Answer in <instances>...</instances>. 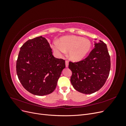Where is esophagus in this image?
<instances>
[{
  "mask_svg": "<svg viewBox=\"0 0 126 126\" xmlns=\"http://www.w3.org/2000/svg\"><path fill=\"white\" fill-rule=\"evenodd\" d=\"M65 64H66V67L67 68L68 67V66H69V62H68V61H66Z\"/></svg>",
  "mask_w": 126,
  "mask_h": 126,
  "instance_id": "esophagus-1",
  "label": "esophagus"
}]
</instances>
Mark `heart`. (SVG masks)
<instances>
[{
	"instance_id": "b5f03b06",
	"label": "heart",
	"mask_w": 126,
	"mask_h": 126,
	"mask_svg": "<svg viewBox=\"0 0 126 126\" xmlns=\"http://www.w3.org/2000/svg\"><path fill=\"white\" fill-rule=\"evenodd\" d=\"M52 49L58 56H62L68 51V57L72 62L81 61L88 54L91 43L89 40L76 36H64L59 39V43L55 41Z\"/></svg>"
}]
</instances>
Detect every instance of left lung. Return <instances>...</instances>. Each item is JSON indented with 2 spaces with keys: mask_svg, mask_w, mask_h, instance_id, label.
<instances>
[{
  "mask_svg": "<svg viewBox=\"0 0 126 126\" xmlns=\"http://www.w3.org/2000/svg\"><path fill=\"white\" fill-rule=\"evenodd\" d=\"M94 48L86 59L78 63L69 62L72 71L71 84L79 92L91 94L104 85L110 70V57L107 45L95 39Z\"/></svg>",
  "mask_w": 126,
  "mask_h": 126,
  "instance_id": "8db88e82",
  "label": "left lung"
}]
</instances>
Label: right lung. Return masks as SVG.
<instances>
[{
	"label": "right lung",
	"instance_id": "obj_1",
	"mask_svg": "<svg viewBox=\"0 0 126 126\" xmlns=\"http://www.w3.org/2000/svg\"><path fill=\"white\" fill-rule=\"evenodd\" d=\"M16 71L21 85L37 96L50 94L65 68V61L52 55L47 39L42 37L29 39L20 49Z\"/></svg>",
	"mask_w": 126,
	"mask_h": 126
}]
</instances>
